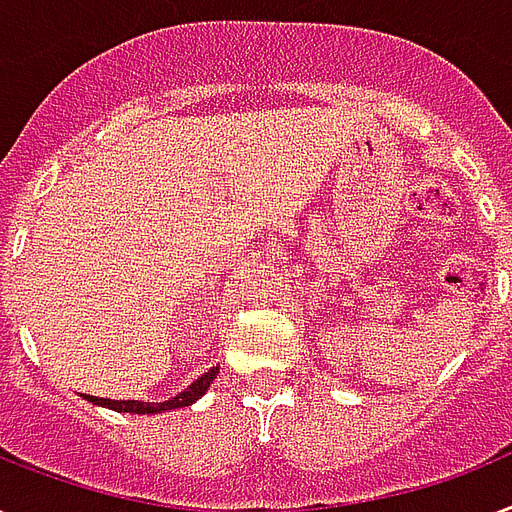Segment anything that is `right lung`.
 <instances>
[{
  "label": "right lung",
  "instance_id": "1",
  "mask_svg": "<svg viewBox=\"0 0 512 512\" xmlns=\"http://www.w3.org/2000/svg\"><path fill=\"white\" fill-rule=\"evenodd\" d=\"M219 374V368H211L205 374L186 387L184 392H178L176 398L165 400V403H144V400H106V398H93V395H85L90 403H101L106 408H114V411H128V414H160V411H170V408H184L192 406L194 400L205 395V390L211 387V382Z\"/></svg>",
  "mask_w": 512,
  "mask_h": 512
}]
</instances>
